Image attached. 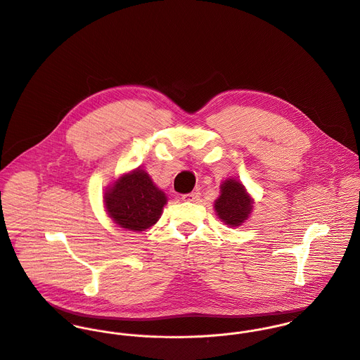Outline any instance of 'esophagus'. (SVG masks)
<instances>
[{
  "label": "esophagus",
  "mask_w": 360,
  "mask_h": 360,
  "mask_svg": "<svg viewBox=\"0 0 360 360\" xmlns=\"http://www.w3.org/2000/svg\"><path fill=\"white\" fill-rule=\"evenodd\" d=\"M199 196H200L199 192H191V193L182 195V200H185V202H196L199 199Z\"/></svg>",
  "instance_id": "34e87169"
}]
</instances>
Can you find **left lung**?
I'll return each instance as SVG.
<instances>
[{"mask_svg":"<svg viewBox=\"0 0 360 360\" xmlns=\"http://www.w3.org/2000/svg\"><path fill=\"white\" fill-rule=\"evenodd\" d=\"M254 199L248 195L245 186L234 179L229 178L220 185V196L214 202V210L230 227L241 226L252 212Z\"/></svg>","mask_w":360,"mask_h":360,"instance_id":"left-lung-1","label":"left lung"}]
</instances>
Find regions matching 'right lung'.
<instances>
[{"label": "right lung", "mask_w": 360, "mask_h": 360, "mask_svg": "<svg viewBox=\"0 0 360 360\" xmlns=\"http://www.w3.org/2000/svg\"><path fill=\"white\" fill-rule=\"evenodd\" d=\"M167 196L144 169L123 174L103 196L109 217L122 229L144 231L161 217Z\"/></svg>", "instance_id": "obj_1"}]
</instances>
